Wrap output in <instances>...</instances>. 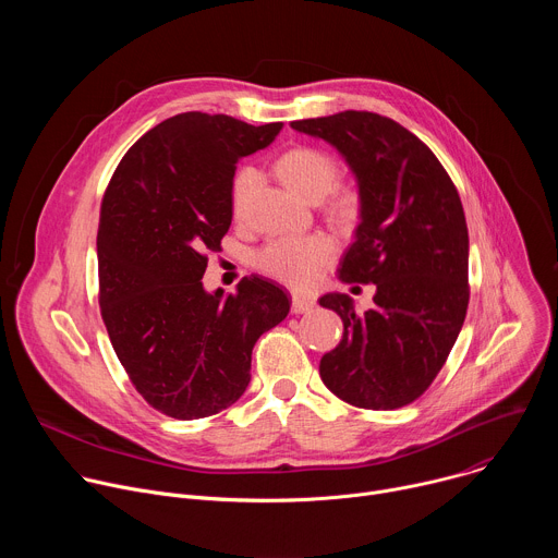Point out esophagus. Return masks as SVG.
Segmentation results:
<instances>
[{
  "mask_svg": "<svg viewBox=\"0 0 558 558\" xmlns=\"http://www.w3.org/2000/svg\"><path fill=\"white\" fill-rule=\"evenodd\" d=\"M313 306H315V302L308 300V298H302V295H293L291 298V313H295V315L308 313Z\"/></svg>",
  "mask_w": 558,
  "mask_h": 558,
  "instance_id": "esophagus-1",
  "label": "esophagus"
}]
</instances>
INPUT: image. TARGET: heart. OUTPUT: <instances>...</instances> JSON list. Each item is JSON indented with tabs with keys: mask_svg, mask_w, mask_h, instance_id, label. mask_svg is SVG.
Wrapping results in <instances>:
<instances>
[{
	"mask_svg": "<svg viewBox=\"0 0 558 558\" xmlns=\"http://www.w3.org/2000/svg\"><path fill=\"white\" fill-rule=\"evenodd\" d=\"M276 174L293 194L308 203H317L336 187L340 170L336 158L323 149L293 147L276 161ZM258 179L254 168H245L235 174L231 185L233 216H243ZM331 209L336 218L349 222L357 214V196L351 192L338 194ZM333 256L336 243L329 235L308 233L298 238H276L254 256V265L282 284L304 289L315 282Z\"/></svg>",
	"mask_w": 558,
	"mask_h": 558,
	"instance_id": "b5f03b06",
	"label": "heart"
}]
</instances>
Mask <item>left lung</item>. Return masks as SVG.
I'll return each mask as SVG.
<instances>
[{
	"mask_svg": "<svg viewBox=\"0 0 558 558\" xmlns=\"http://www.w3.org/2000/svg\"><path fill=\"white\" fill-rule=\"evenodd\" d=\"M349 166L360 222L340 265L342 282H373V308L347 293L320 304L344 323L320 377L340 400L371 411L411 404L441 371L468 308V227L437 156L388 117L347 110L293 121Z\"/></svg>",
	"mask_w": 558,
	"mask_h": 558,
	"instance_id": "1",
	"label": "left lung"
}]
</instances>
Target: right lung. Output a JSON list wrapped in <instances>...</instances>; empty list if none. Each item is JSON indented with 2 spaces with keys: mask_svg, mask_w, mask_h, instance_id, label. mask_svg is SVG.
I'll return each instance as SVG.
<instances>
[{
  "mask_svg": "<svg viewBox=\"0 0 558 558\" xmlns=\"http://www.w3.org/2000/svg\"><path fill=\"white\" fill-rule=\"evenodd\" d=\"M227 114L183 112L143 134L101 205V315L145 402L177 420L216 415L252 379L258 338L289 313L287 293L243 278L235 295L207 291L205 252L231 225L235 163L280 134Z\"/></svg>",
  "mask_w": 558,
  "mask_h": 558,
  "instance_id": "obj_1",
  "label": "right lung"
}]
</instances>
